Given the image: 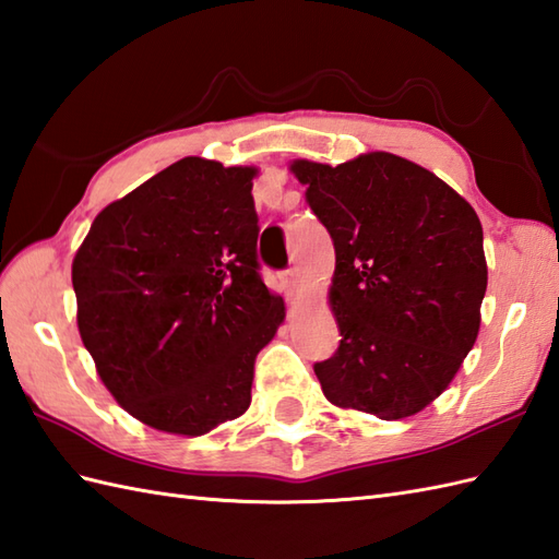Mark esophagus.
<instances>
[{
    "instance_id": "34e87169",
    "label": "esophagus",
    "mask_w": 559,
    "mask_h": 559,
    "mask_svg": "<svg viewBox=\"0 0 559 559\" xmlns=\"http://www.w3.org/2000/svg\"><path fill=\"white\" fill-rule=\"evenodd\" d=\"M282 282H284V289H287L289 301H294V292L299 289V272H296L294 267L284 270V272H282Z\"/></svg>"
}]
</instances>
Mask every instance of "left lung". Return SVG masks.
I'll return each instance as SVG.
<instances>
[{
    "label": "left lung",
    "instance_id": "1",
    "mask_svg": "<svg viewBox=\"0 0 559 559\" xmlns=\"http://www.w3.org/2000/svg\"><path fill=\"white\" fill-rule=\"evenodd\" d=\"M334 243L340 346L313 366L332 404L382 420L418 414L474 346L488 287L483 227L462 195L392 153L330 167L296 159Z\"/></svg>",
    "mask_w": 559,
    "mask_h": 559
}]
</instances>
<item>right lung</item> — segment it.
I'll use <instances>...</instances> for the list:
<instances>
[{
  "label": "right lung",
  "instance_id": "add662e5",
  "mask_svg": "<svg viewBox=\"0 0 559 559\" xmlns=\"http://www.w3.org/2000/svg\"><path fill=\"white\" fill-rule=\"evenodd\" d=\"M253 167L183 157L95 217L73 258L79 332L127 412L205 436L251 404L284 320L258 263Z\"/></svg>",
  "mask_w": 559,
  "mask_h": 559
}]
</instances>
